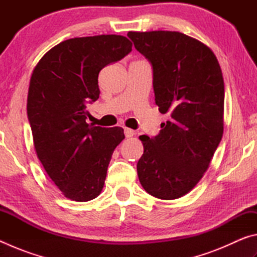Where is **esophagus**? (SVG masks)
<instances>
[{"instance_id": "esophagus-1", "label": "esophagus", "mask_w": 257, "mask_h": 257, "mask_svg": "<svg viewBox=\"0 0 257 257\" xmlns=\"http://www.w3.org/2000/svg\"><path fill=\"white\" fill-rule=\"evenodd\" d=\"M136 134V132H135V130H133V129H130V128H127L125 127L124 128V135H125V137H133L134 135Z\"/></svg>"}]
</instances>
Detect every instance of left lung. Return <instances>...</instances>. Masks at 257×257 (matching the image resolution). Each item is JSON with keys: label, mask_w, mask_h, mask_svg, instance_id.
Returning <instances> with one entry per match:
<instances>
[{"label": "left lung", "mask_w": 257, "mask_h": 257, "mask_svg": "<svg viewBox=\"0 0 257 257\" xmlns=\"http://www.w3.org/2000/svg\"><path fill=\"white\" fill-rule=\"evenodd\" d=\"M128 37L153 67L159 111L171 116L158 136H139V181L156 198H179L202 179L222 138V71L210 47L182 33L129 32Z\"/></svg>", "instance_id": "1"}]
</instances>
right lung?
Instances as JSON below:
<instances>
[{"label": "right lung", "mask_w": 257, "mask_h": 257, "mask_svg": "<svg viewBox=\"0 0 257 257\" xmlns=\"http://www.w3.org/2000/svg\"><path fill=\"white\" fill-rule=\"evenodd\" d=\"M133 43L121 35L70 38L47 52L32 73L27 114L37 158L69 199L88 202L103 189L120 127L86 122V105L99 96L98 73L123 59Z\"/></svg>", "instance_id": "obj_1"}]
</instances>
